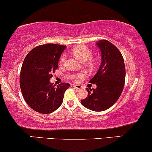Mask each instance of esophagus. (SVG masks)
Masks as SVG:
<instances>
[{"mask_svg": "<svg viewBox=\"0 0 152 152\" xmlns=\"http://www.w3.org/2000/svg\"><path fill=\"white\" fill-rule=\"evenodd\" d=\"M71 87H74V88H76L77 89H82V86H80V85H71Z\"/></svg>", "mask_w": 152, "mask_h": 152, "instance_id": "1", "label": "esophagus"}]
</instances>
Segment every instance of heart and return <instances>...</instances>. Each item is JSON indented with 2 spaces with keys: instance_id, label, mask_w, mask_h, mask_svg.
I'll return each mask as SVG.
<instances>
[{
  "instance_id": "b5f03b06",
  "label": "heart",
  "mask_w": 152,
  "mask_h": 152,
  "mask_svg": "<svg viewBox=\"0 0 152 152\" xmlns=\"http://www.w3.org/2000/svg\"><path fill=\"white\" fill-rule=\"evenodd\" d=\"M72 53L78 59H80V61L82 62L89 61V60L91 59L93 56V53L92 51H91V50L85 46H77V47L74 48L72 50ZM65 60V56L64 55H63L61 57V59H60V63H61V64L64 63ZM83 76V73L80 72L75 74L74 75H73V77L75 80H77L78 78L82 77Z\"/></svg>"
}]
</instances>
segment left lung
I'll list each match as a JSON object with an SVG mask.
<instances>
[{
  "mask_svg": "<svg viewBox=\"0 0 152 152\" xmlns=\"http://www.w3.org/2000/svg\"><path fill=\"white\" fill-rule=\"evenodd\" d=\"M97 46L102 52V63L98 72L89 82L96 84V89L87 88V97L81 100L85 108L103 111L117 102L125 85L124 59L118 48L107 40H100Z\"/></svg>",
  "mask_w": 152,
  "mask_h": 152,
  "instance_id": "obj_1",
  "label": "left lung"
}]
</instances>
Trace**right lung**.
Here are the masks:
<instances>
[{
  "label": "right lung",
  "instance_id": "add662e5",
  "mask_svg": "<svg viewBox=\"0 0 152 152\" xmlns=\"http://www.w3.org/2000/svg\"><path fill=\"white\" fill-rule=\"evenodd\" d=\"M66 46L55 44L40 45L28 53L22 63L20 85L22 96L29 107L40 113H50L63 103L70 84L55 87L49 80L58 66V61Z\"/></svg>",
  "mask_w": 152,
  "mask_h": 152
}]
</instances>
